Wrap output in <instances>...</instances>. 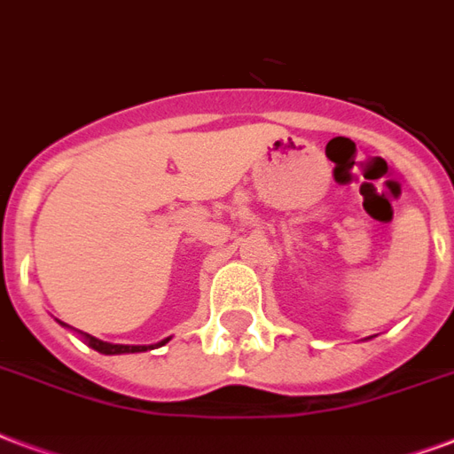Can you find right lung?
<instances>
[{"mask_svg": "<svg viewBox=\"0 0 454 454\" xmlns=\"http://www.w3.org/2000/svg\"><path fill=\"white\" fill-rule=\"evenodd\" d=\"M85 340H88V345H90V348H92V350L102 352V355H123V352H145V350H150V348H145V345H112V342L97 340V338H92V335H88V333H85ZM164 342H168V338L159 342V345H164ZM159 345H157V348H159Z\"/></svg>", "mask_w": 454, "mask_h": 454, "instance_id": "obj_1", "label": "right lung"}]
</instances>
